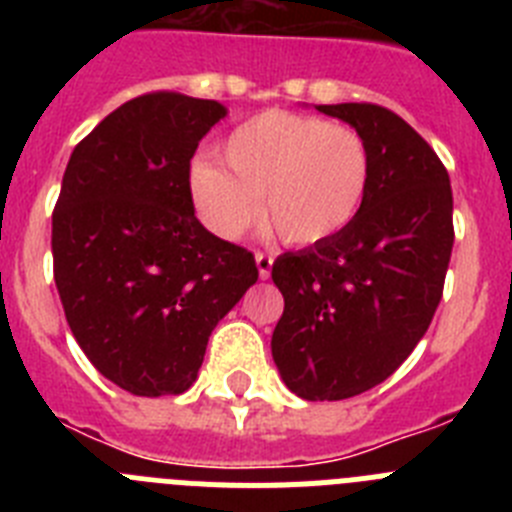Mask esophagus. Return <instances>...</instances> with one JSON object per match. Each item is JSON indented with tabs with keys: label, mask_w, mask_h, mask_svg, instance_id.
Returning <instances> with one entry per match:
<instances>
[{
	"label": "esophagus",
	"mask_w": 512,
	"mask_h": 512,
	"mask_svg": "<svg viewBox=\"0 0 512 512\" xmlns=\"http://www.w3.org/2000/svg\"><path fill=\"white\" fill-rule=\"evenodd\" d=\"M256 266H259V277L269 279L271 266H274V259H271V256H266V253H256Z\"/></svg>",
	"instance_id": "1"
}]
</instances>
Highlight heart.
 <instances>
[{"label": "heart", "instance_id": "1", "mask_svg": "<svg viewBox=\"0 0 512 512\" xmlns=\"http://www.w3.org/2000/svg\"><path fill=\"white\" fill-rule=\"evenodd\" d=\"M223 158L228 170L200 158L189 171L194 207L220 238L246 233L266 205L284 241L325 243L354 223L369 189L361 135L320 117L261 112L228 135Z\"/></svg>", "mask_w": 512, "mask_h": 512}]
</instances>
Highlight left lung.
Wrapping results in <instances>:
<instances>
[{
  "label": "left lung",
  "instance_id": "8db88e82",
  "mask_svg": "<svg viewBox=\"0 0 512 512\" xmlns=\"http://www.w3.org/2000/svg\"><path fill=\"white\" fill-rule=\"evenodd\" d=\"M315 110L361 135L369 189L346 230L271 266L284 297L271 356L289 390L312 402L372 390L413 354L454 248L449 174L408 122L366 102Z\"/></svg>",
  "mask_w": 512,
  "mask_h": 512
}]
</instances>
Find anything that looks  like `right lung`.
I'll list each match as a JSON object with an SVG mask.
<instances>
[{"label": "right lung", "mask_w": 512, "mask_h": 512, "mask_svg": "<svg viewBox=\"0 0 512 512\" xmlns=\"http://www.w3.org/2000/svg\"><path fill=\"white\" fill-rule=\"evenodd\" d=\"M215 99L135 97L74 148L53 210V277L76 343L130 395H182L210 333L256 284L246 248L194 217L189 161Z\"/></svg>", "instance_id": "obj_1"}]
</instances>
